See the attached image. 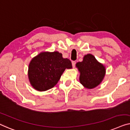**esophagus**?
Listing matches in <instances>:
<instances>
[{"label":"esophagus","mask_w":130,"mask_h":130,"mask_svg":"<svg viewBox=\"0 0 130 130\" xmlns=\"http://www.w3.org/2000/svg\"><path fill=\"white\" fill-rule=\"evenodd\" d=\"M75 64H76V62L74 61H72V67H74L75 66Z\"/></svg>","instance_id":"esophagus-1"}]
</instances>
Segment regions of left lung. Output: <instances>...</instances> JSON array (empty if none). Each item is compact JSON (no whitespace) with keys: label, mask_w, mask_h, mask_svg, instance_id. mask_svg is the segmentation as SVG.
Instances as JSON below:
<instances>
[{"label":"left lung","mask_w":130,"mask_h":130,"mask_svg":"<svg viewBox=\"0 0 130 130\" xmlns=\"http://www.w3.org/2000/svg\"><path fill=\"white\" fill-rule=\"evenodd\" d=\"M80 71V83L85 88L92 89L101 83L105 76V69L92 55L87 54L83 61L76 64Z\"/></svg>","instance_id":"left-lung-1"}]
</instances>
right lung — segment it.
Here are the masks:
<instances>
[{
	"label": "right lung",
	"mask_w": 130,
	"mask_h": 130,
	"mask_svg": "<svg viewBox=\"0 0 130 130\" xmlns=\"http://www.w3.org/2000/svg\"><path fill=\"white\" fill-rule=\"evenodd\" d=\"M72 67L70 60L63 58L61 53L42 52L29 63V81L36 90H48L58 83L66 68Z\"/></svg>",
	"instance_id": "right-lung-1"
}]
</instances>
